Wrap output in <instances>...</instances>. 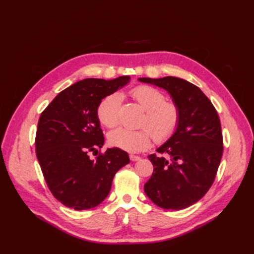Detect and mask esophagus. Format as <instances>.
<instances>
[{
	"instance_id": "obj_1",
	"label": "esophagus",
	"mask_w": 254,
	"mask_h": 254,
	"mask_svg": "<svg viewBox=\"0 0 254 254\" xmlns=\"http://www.w3.org/2000/svg\"><path fill=\"white\" fill-rule=\"evenodd\" d=\"M129 158H130V160H131V161H139V160L141 159V157H139V156H134V155H130V156H129Z\"/></svg>"
}]
</instances>
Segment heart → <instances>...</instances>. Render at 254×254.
I'll return each mask as SVG.
<instances>
[{"instance_id": "obj_1", "label": "heart", "mask_w": 254, "mask_h": 254, "mask_svg": "<svg viewBox=\"0 0 254 254\" xmlns=\"http://www.w3.org/2000/svg\"><path fill=\"white\" fill-rule=\"evenodd\" d=\"M130 95L146 111L142 126L147 127L132 130L120 127L109 133V143L130 152H140L147 149L151 143V135L157 143H164L178 129L181 111L173 101H166V96L159 89L140 84L129 91ZM122 95L118 92L105 96L97 107V118L106 127L112 128L120 122Z\"/></svg>"}]
</instances>
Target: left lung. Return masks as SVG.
<instances>
[{"instance_id": "1", "label": "left lung", "mask_w": 254, "mask_h": 254, "mask_svg": "<svg viewBox=\"0 0 254 254\" xmlns=\"http://www.w3.org/2000/svg\"><path fill=\"white\" fill-rule=\"evenodd\" d=\"M140 81L153 83L168 91L179 106L178 129L157 153L148 156L153 165L145 194L158 206L181 210L206 194L216 177L224 152L218 113L203 92L195 84L178 77Z\"/></svg>"}]
</instances>
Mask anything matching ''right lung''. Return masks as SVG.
Masks as SVG:
<instances>
[{
	"instance_id": "add662e5",
	"label": "right lung",
	"mask_w": 254,
	"mask_h": 254,
	"mask_svg": "<svg viewBox=\"0 0 254 254\" xmlns=\"http://www.w3.org/2000/svg\"><path fill=\"white\" fill-rule=\"evenodd\" d=\"M129 78L77 81L61 91L40 115L36 155L51 193L67 207L79 211L98 205L108 196L115 174L129 163L128 153L118 147L101 152L104 133L96 113L102 99ZM97 148L98 157L90 158L89 151Z\"/></svg>"
}]
</instances>
